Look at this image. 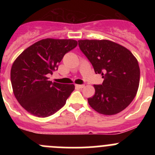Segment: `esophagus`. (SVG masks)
Returning a JSON list of instances; mask_svg holds the SVG:
<instances>
[{
    "label": "esophagus",
    "mask_w": 155,
    "mask_h": 155,
    "mask_svg": "<svg viewBox=\"0 0 155 155\" xmlns=\"http://www.w3.org/2000/svg\"><path fill=\"white\" fill-rule=\"evenodd\" d=\"M75 87H76V88H83V87H85V85H75Z\"/></svg>",
    "instance_id": "34e87169"
}]
</instances>
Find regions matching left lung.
I'll return each instance as SVG.
<instances>
[{"label": "left lung", "instance_id": "left-lung-1", "mask_svg": "<svg viewBox=\"0 0 155 155\" xmlns=\"http://www.w3.org/2000/svg\"><path fill=\"white\" fill-rule=\"evenodd\" d=\"M79 46L93 66L102 75V85H94L95 94L87 99L96 112L112 115L126 109L136 97L140 70L130 50L108 40H80Z\"/></svg>", "mask_w": 155, "mask_h": 155}]
</instances>
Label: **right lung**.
<instances>
[{"label": "right lung", "instance_id": "add662e5", "mask_svg": "<svg viewBox=\"0 0 155 155\" xmlns=\"http://www.w3.org/2000/svg\"><path fill=\"white\" fill-rule=\"evenodd\" d=\"M75 40L43 39L17 57L11 68L10 79L15 98L27 112L48 117L63 107L75 89L73 84L48 80L64 55L76 47Z\"/></svg>", "mask_w": 155, "mask_h": 155}]
</instances>
